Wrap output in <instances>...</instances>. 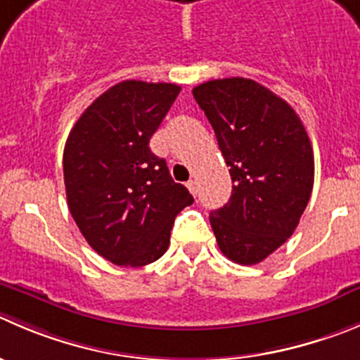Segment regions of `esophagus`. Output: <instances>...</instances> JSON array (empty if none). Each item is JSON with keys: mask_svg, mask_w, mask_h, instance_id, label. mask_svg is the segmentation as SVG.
I'll return each mask as SVG.
<instances>
[{"mask_svg": "<svg viewBox=\"0 0 360 360\" xmlns=\"http://www.w3.org/2000/svg\"><path fill=\"white\" fill-rule=\"evenodd\" d=\"M187 187H189L191 194H193V196H196V194H198V184H196V180H189V182H187Z\"/></svg>", "mask_w": 360, "mask_h": 360, "instance_id": "1", "label": "esophagus"}]
</instances>
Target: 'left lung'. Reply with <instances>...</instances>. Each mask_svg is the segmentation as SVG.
I'll return each instance as SVG.
<instances>
[{
	"mask_svg": "<svg viewBox=\"0 0 360 360\" xmlns=\"http://www.w3.org/2000/svg\"><path fill=\"white\" fill-rule=\"evenodd\" d=\"M210 122L233 191L210 212L226 258L256 265L299 226L314 182V157L292 105L252 79L228 77L193 90Z\"/></svg>",
	"mask_w": 360,
	"mask_h": 360,
	"instance_id": "1",
	"label": "left lung"
}]
</instances>
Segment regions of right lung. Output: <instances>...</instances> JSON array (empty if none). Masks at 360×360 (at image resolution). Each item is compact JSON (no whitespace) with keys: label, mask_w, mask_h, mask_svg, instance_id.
<instances>
[{"label":"right lung","mask_w":360,"mask_h":360,"mask_svg":"<svg viewBox=\"0 0 360 360\" xmlns=\"http://www.w3.org/2000/svg\"><path fill=\"white\" fill-rule=\"evenodd\" d=\"M178 94V84L122 81L88 105L65 143L68 210L88 244L115 265L159 259L174 217L194 201L150 150Z\"/></svg>","instance_id":"1"}]
</instances>
